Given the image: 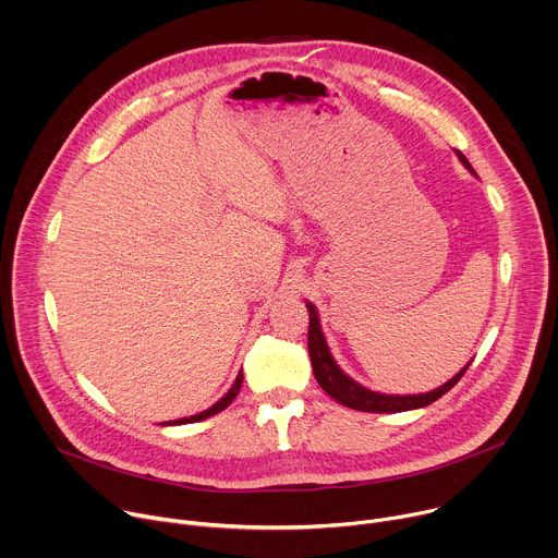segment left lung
Returning <instances> with one entry per match:
<instances>
[{
  "instance_id": "8db88e82",
  "label": "left lung",
  "mask_w": 558,
  "mask_h": 558,
  "mask_svg": "<svg viewBox=\"0 0 558 558\" xmlns=\"http://www.w3.org/2000/svg\"><path fill=\"white\" fill-rule=\"evenodd\" d=\"M458 159L462 161V166L477 177V172L473 170V166L469 163V159L456 150ZM308 308V354H311V365H313V375L319 384V388L335 399L337 403L350 408V410H359V412H369V414H397V412H410V410H421L432 405L434 401H438L440 397H445L466 373V367L471 365V361L460 369L458 375H453L447 384H442L440 388L425 392V395H384V392H375L367 390L365 386L356 384L352 377H348L343 369L337 365L335 356L330 354V348L326 343V337L322 332V324H319V315L315 304L306 302Z\"/></svg>"
}]
</instances>
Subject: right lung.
Wrapping results in <instances>:
<instances>
[{
  "label": "right lung",
  "mask_w": 558,
  "mask_h": 558,
  "mask_svg": "<svg viewBox=\"0 0 558 558\" xmlns=\"http://www.w3.org/2000/svg\"><path fill=\"white\" fill-rule=\"evenodd\" d=\"M241 386H243V369L236 375V381L232 384V388H230L213 408H208V410H204V412H199V414H195V416H185V418H179V421H166V423H159V425H163V427H168V425H189V423H199V421H204V418H210V416L223 412V410L236 399Z\"/></svg>",
  "instance_id": "add662e5"
}]
</instances>
